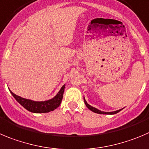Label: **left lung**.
<instances>
[{
    "instance_id": "8db88e82",
    "label": "left lung",
    "mask_w": 149,
    "mask_h": 149,
    "mask_svg": "<svg viewBox=\"0 0 149 149\" xmlns=\"http://www.w3.org/2000/svg\"><path fill=\"white\" fill-rule=\"evenodd\" d=\"M84 104H86V106H87V107L89 109H90L91 111H93V112H95V113H98V114H106V115H114V114H116L118 113V112H120V110H122L121 109H119V110H117V111H115V112H102V111L99 110V109H96V108L93 107H91L90 105V104H88L87 103V101H85V99L84 98Z\"/></svg>"
}]
</instances>
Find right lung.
<instances>
[{"label":"right lung","mask_w":149,"mask_h":149,"mask_svg":"<svg viewBox=\"0 0 149 149\" xmlns=\"http://www.w3.org/2000/svg\"><path fill=\"white\" fill-rule=\"evenodd\" d=\"M65 87V85L62 86L57 95L54 98L45 101H34L31 100L26 99V98H21L20 96L15 95L11 90L9 91L14 96V98L17 100V101L20 103L28 111L34 112V113H44V112H49L51 111L54 110L60 105L62 98H63Z\"/></svg>","instance_id":"1"}]
</instances>
